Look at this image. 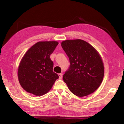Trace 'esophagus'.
Masks as SVG:
<instances>
[{"label":"esophagus","mask_w":124,"mask_h":124,"mask_svg":"<svg viewBox=\"0 0 124 124\" xmlns=\"http://www.w3.org/2000/svg\"><path fill=\"white\" fill-rule=\"evenodd\" d=\"M59 79H62V73H59Z\"/></svg>","instance_id":"esophagus-1"}]
</instances>
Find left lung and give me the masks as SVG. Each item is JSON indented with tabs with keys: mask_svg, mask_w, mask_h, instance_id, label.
<instances>
[{
	"mask_svg": "<svg viewBox=\"0 0 124 124\" xmlns=\"http://www.w3.org/2000/svg\"><path fill=\"white\" fill-rule=\"evenodd\" d=\"M61 46L69 59L70 66L63 78L70 91L79 97L93 93L104 76V66L99 54L81 39L65 40Z\"/></svg>",
	"mask_w": 124,
	"mask_h": 124,
	"instance_id": "left-lung-1",
	"label": "left lung"
}]
</instances>
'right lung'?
<instances>
[{
    "mask_svg": "<svg viewBox=\"0 0 124 124\" xmlns=\"http://www.w3.org/2000/svg\"><path fill=\"white\" fill-rule=\"evenodd\" d=\"M57 41H39L26 52L18 69V78L25 91L37 96L46 94L59 78L53 71L50 55L57 46Z\"/></svg>",
    "mask_w": 124,
    "mask_h": 124,
    "instance_id": "add662e5",
    "label": "right lung"
}]
</instances>
